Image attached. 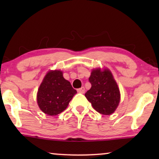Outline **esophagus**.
I'll return each instance as SVG.
<instances>
[{"label":"esophagus","mask_w":159,"mask_h":159,"mask_svg":"<svg viewBox=\"0 0 159 159\" xmlns=\"http://www.w3.org/2000/svg\"><path fill=\"white\" fill-rule=\"evenodd\" d=\"M77 92L79 93H84V87H82L81 88L78 89Z\"/></svg>","instance_id":"34e87169"}]
</instances>
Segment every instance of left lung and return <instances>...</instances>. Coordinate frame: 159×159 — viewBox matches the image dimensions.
Returning a JSON list of instances; mask_svg holds the SVG:
<instances>
[{
  "label": "left lung",
  "instance_id": "8db88e82",
  "mask_svg": "<svg viewBox=\"0 0 159 159\" xmlns=\"http://www.w3.org/2000/svg\"><path fill=\"white\" fill-rule=\"evenodd\" d=\"M91 88L84 94L94 109L100 114L110 115L120 101V92L109 69H93L89 77Z\"/></svg>",
  "mask_w": 159,
  "mask_h": 159
}]
</instances>
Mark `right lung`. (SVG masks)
Here are the masks:
<instances>
[{"instance_id":"obj_1","label":"right lung","mask_w":159,"mask_h":159,"mask_svg":"<svg viewBox=\"0 0 159 159\" xmlns=\"http://www.w3.org/2000/svg\"><path fill=\"white\" fill-rule=\"evenodd\" d=\"M77 91L60 70L49 71L39 87L37 101L45 114L56 116L66 109Z\"/></svg>"}]
</instances>
